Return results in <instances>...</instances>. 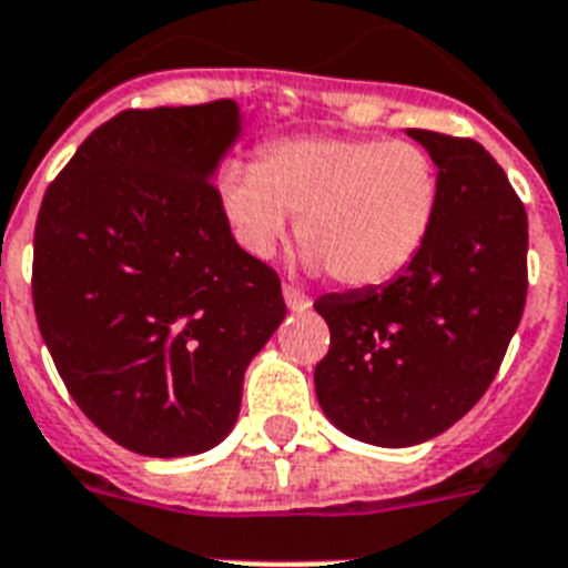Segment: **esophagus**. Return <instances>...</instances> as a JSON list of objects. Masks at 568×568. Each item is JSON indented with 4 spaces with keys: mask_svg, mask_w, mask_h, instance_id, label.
Listing matches in <instances>:
<instances>
[{
    "mask_svg": "<svg viewBox=\"0 0 568 568\" xmlns=\"http://www.w3.org/2000/svg\"><path fill=\"white\" fill-rule=\"evenodd\" d=\"M283 297H285V306L292 308V312H306V308L312 306V300L300 292V288H294V285H285Z\"/></svg>",
    "mask_w": 568,
    "mask_h": 568,
    "instance_id": "obj_1",
    "label": "esophagus"
}]
</instances>
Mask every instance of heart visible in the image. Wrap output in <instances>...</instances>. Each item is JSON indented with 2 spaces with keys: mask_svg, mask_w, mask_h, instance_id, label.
<instances>
[{
  "mask_svg": "<svg viewBox=\"0 0 568 568\" xmlns=\"http://www.w3.org/2000/svg\"><path fill=\"white\" fill-rule=\"evenodd\" d=\"M221 210L251 256H271L297 221L308 268L376 288L414 265L440 212V172L426 149L382 136H288L260 163H230Z\"/></svg>",
  "mask_w": 568,
  "mask_h": 568,
  "instance_id": "heart-1",
  "label": "heart"
}]
</instances>
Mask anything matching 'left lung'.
<instances>
[{
	"instance_id": "left-lung-1",
	"label": "left lung",
	"mask_w": 568,
	"mask_h": 568,
	"mask_svg": "<svg viewBox=\"0 0 568 568\" xmlns=\"http://www.w3.org/2000/svg\"><path fill=\"white\" fill-rule=\"evenodd\" d=\"M440 172V212L408 271L376 288L317 297L329 353L317 403L373 446H417L490 388L528 292V215L508 174L473 140L408 128Z\"/></svg>"
}]
</instances>
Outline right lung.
Masks as SVG:
<instances>
[{"label": "right lung", "instance_id": "1", "mask_svg": "<svg viewBox=\"0 0 568 568\" xmlns=\"http://www.w3.org/2000/svg\"><path fill=\"white\" fill-rule=\"evenodd\" d=\"M239 133L230 99L124 110L81 142L37 215L40 335L78 408L136 455L219 446L285 317L280 276L239 247L212 186Z\"/></svg>", "mask_w": 568, "mask_h": 568}]
</instances>
